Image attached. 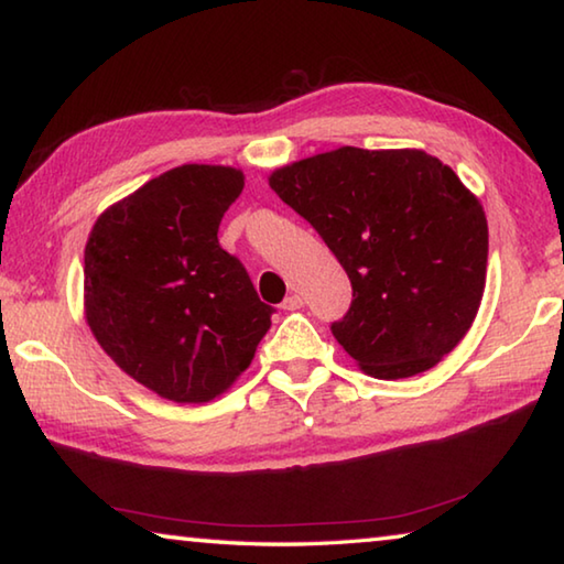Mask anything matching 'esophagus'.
Returning <instances> with one entry per match:
<instances>
[{"mask_svg": "<svg viewBox=\"0 0 564 564\" xmlns=\"http://www.w3.org/2000/svg\"><path fill=\"white\" fill-rule=\"evenodd\" d=\"M301 305H303L301 295H299V293H291V295H285V301L281 303V308H283V311H299Z\"/></svg>", "mask_w": 564, "mask_h": 564, "instance_id": "34e87169", "label": "esophagus"}]
</instances>
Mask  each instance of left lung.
<instances>
[{
	"label": "left lung",
	"mask_w": 564,
	"mask_h": 564,
	"mask_svg": "<svg viewBox=\"0 0 564 564\" xmlns=\"http://www.w3.org/2000/svg\"><path fill=\"white\" fill-rule=\"evenodd\" d=\"M269 184L336 253L352 303L330 330L362 373L437 366L470 330L488 273V218L451 166L420 149L340 147Z\"/></svg>",
	"instance_id": "1"
}]
</instances>
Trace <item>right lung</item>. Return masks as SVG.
<instances>
[{"instance_id": "1", "label": "right lung", "mask_w": 564, "mask_h": 564, "mask_svg": "<svg viewBox=\"0 0 564 564\" xmlns=\"http://www.w3.org/2000/svg\"><path fill=\"white\" fill-rule=\"evenodd\" d=\"M241 191L238 169L176 166L111 204L84 248L94 338L123 373L174 403L226 393L271 328L273 308L218 243Z\"/></svg>"}]
</instances>
